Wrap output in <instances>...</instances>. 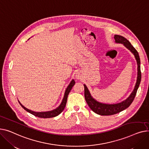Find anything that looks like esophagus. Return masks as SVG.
<instances>
[{"label":"esophagus","instance_id":"34e87169","mask_svg":"<svg viewBox=\"0 0 149 149\" xmlns=\"http://www.w3.org/2000/svg\"><path fill=\"white\" fill-rule=\"evenodd\" d=\"M76 78L77 79H81V76H80V74H76Z\"/></svg>","mask_w":149,"mask_h":149}]
</instances>
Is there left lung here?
<instances>
[{
    "instance_id": "left-lung-1",
    "label": "left lung",
    "mask_w": 149,
    "mask_h": 149,
    "mask_svg": "<svg viewBox=\"0 0 149 149\" xmlns=\"http://www.w3.org/2000/svg\"><path fill=\"white\" fill-rule=\"evenodd\" d=\"M114 39L115 42L116 43H120L123 45L128 50H129L132 52L133 55H134L138 65L136 82L134 90L131 93L129 97L126 100L116 104H107L101 103L98 102L97 100H96L92 97L89 90L87 88L86 85L84 84V95L87 104H88V105L93 112L100 116L113 115L127 108L134 100V98L136 94V91L138 90L139 84H140L141 79V73L140 70V59H139V54L136 50L133 47L132 45H131L130 42L123 37L118 36V35H115Z\"/></svg>"
}]
</instances>
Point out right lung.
<instances>
[{
    "instance_id": "add662e5",
    "label": "right lung",
    "mask_w": 149,
    "mask_h": 149,
    "mask_svg": "<svg viewBox=\"0 0 149 149\" xmlns=\"http://www.w3.org/2000/svg\"><path fill=\"white\" fill-rule=\"evenodd\" d=\"M75 84V81H74V79H72V81L70 82V83L69 84V85H68V86L67 87V88L65 91V93H64V97L63 99L62 102H61V104H59V106L58 107H57L56 108H55V109H53L52 111H46V112H36V111H33L32 110H30L28 108H26V107H24L23 104L20 102L19 100V102L20 104V105L22 106V107L26 110V111H28V112L31 113V114L40 117V118H52V117H55L57 116H58L59 113H61L63 111V110L65 108V107L66 105V103H67V97H68V95L69 93L70 92L72 87L74 86V85Z\"/></svg>"
}]
</instances>
